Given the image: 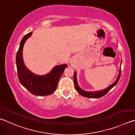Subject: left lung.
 <instances>
[{"label":"left lung","mask_w":135,"mask_h":135,"mask_svg":"<svg viewBox=\"0 0 135 135\" xmlns=\"http://www.w3.org/2000/svg\"><path fill=\"white\" fill-rule=\"evenodd\" d=\"M122 64V62H121ZM121 75V68L120 70L119 71V74L117 77V78L116 81L113 83L112 85H110V86L107 88V89H104L103 90H102V91H95V92H89V91H85L82 89H81L78 85V83L77 81V78H76V73L74 72V83L75 85V88L76 90H77V92L79 93L80 95H83L85 97H88V98H100L103 96H104V95H106L107 93H108L110 90H111L113 87L115 86L117 84V83H118L119 80L120 79V77Z\"/></svg>","instance_id":"8db88e82"}]
</instances>
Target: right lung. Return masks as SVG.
<instances>
[{"mask_svg":"<svg viewBox=\"0 0 135 135\" xmlns=\"http://www.w3.org/2000/svg\"><path fill=\"white\" fill-rule=\"evenodd\" d=\"M32 33V32L23 36L17 52L16 64L18 77L21 84L31 94L41 96L48 95L52 94L57 89L58 81L67 65L63 64L57 66L50 74L44 76L36 75L29 71L24 65L22 51L24 44Z\"/></svg>","mask_w":135,"mask_h":135,"instance_id":"obj_1","label":"right lung"}]
</instances>
